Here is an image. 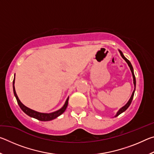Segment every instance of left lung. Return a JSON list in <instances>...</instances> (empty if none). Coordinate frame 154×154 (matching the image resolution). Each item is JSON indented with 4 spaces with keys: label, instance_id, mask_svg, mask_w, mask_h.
Here are the masks:
<instances>
[{
    "label": "left lung",
    "instance_id": "obj_1",
    "mask_svg": "<svg viewBox=\"0 0 154 154\" xmlns=\"http://www.w3.org/2000/svg\"><path fill=\"white\" fill-rule=\"evenodd\" d=\"M119 53H120V54H121V56H122V58H123L125 60V61H126V62H127L128 64L129 67H130V70H131V72H132V77H133L134 85V91H133V92H132V96H131V97H130V100H128V102L127 103V104H126V105L124 106L123 107H122V108H121L120 109H119V111L118 112V113H117V115H116V117L118 116L119 114H121L122 113H123V112H124L126 110V109H127L129 107V106L130 105V104H131V103H132V99H133V97H134V91H135V88H136V79H135V76H134V74L133 67H132V66L131 63H130V62L128 60V59L126 58V57H125V56H124V54H122V52L120 50H119Z\"/></svg>",
    "mask_w": 154,
    "mask_h": 154
}]
</instances>
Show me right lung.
I'll return each mask as SVG.
<instances>
[{"label": "right lung", "mask_w": 154, "mask_h": 154, "mask_svg": "<svg viewBox=\"0 0 154 154\" xmlns=\"http://www.w3.org/2000/svg\"><path fill=\"white\" fill-rule=\"evenodd\" d=\"M14 83H15V77L14 79V82H13V88H14V93L15 98H16V100H17L18 105H19L21 109H22V110L24 111L26 114H27L28 116H29L30 117H32V118H35L40 121H44V122L50 121V120H52V119L58 118V116L62 115L65 111V110H66V109L68 106V102H69V98L66 99V103H65L64 105L62 106L60 109H59V110L56 111L55 112H53V113H39V112L35 111L34 110H32V109H30L29 108H28L27 106H26L25 105H23V104L20 102L19 98H18L17 94H16V92H15Z\"/></svg>", "instance_id": "1"}]
</instances>
